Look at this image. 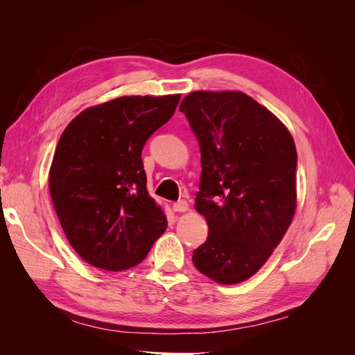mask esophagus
Returning a JSON list of instances; mask_svg holds the SVG:
<instances>
[{"label":"esophagus","instance_id":"34e87169","mask_svg":"<svg viewBox=\"0 0 355 355\" xmlns=\"http://www.w3.org/2000/svg\"><path fill=\"white\" fill-rule=\"evenodd\" d=\"M173 210L175 211H187L188 210V202L185 200H179L173 204Z\"/></svg>","mask_w":355,"mask_h":355}]
</instances>
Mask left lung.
I'll return each mask as SVG.
<instances>
[{
    "label": "left lung",
    "instance_id": "obj_1",
    "mask_svg": "<svg viewBox=\"0 0 355 355\" xmlns=\"http://www.w3.org/2000/svg\"><path fill=\"white\" fill-rule=\"evenodd\" d=\"M201 153L196 210L209 225L192 254L197 270L237 284L261 270L296 210L297 154L292 135L241 92H194L179 106Z\"/></svg>",
    "mask_w": 355,
    "mask_h": 355
}]
</instances>
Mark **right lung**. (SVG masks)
Returning a JSON list of instances; mask_svg holds the SVG:
<instances>
[{"mask_svg":"<svg viewBox=\"0 0 355 355\" xmlns=\"http://www.w3.org/2000/svg\"><path fill=\"white\" fill-rule=\"evenodd\" d=\"M180 94L123 96L84 110L63 130L50 167L53 206L69 244L101 270L141 263L167 228L149 197L142 149Z\"/></svg>","mask_w":355,"mask_h":355,"instance_id":"add662e5","label":"right lung"}]
</instances>
